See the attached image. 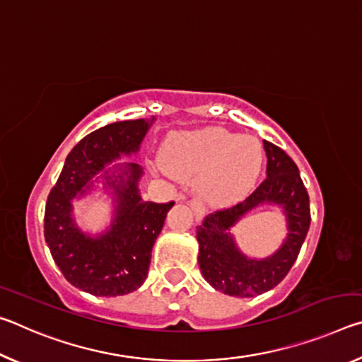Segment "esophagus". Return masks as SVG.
Returning a JSON list of instances; mask_svg holds the SVG:
<instances>
[{
	"label": "esophagus",
	"instance_id": "obj_1",
	"mask_svg": "<svg viewBox=\"0 0 362 362\" xmlns=\"http://www.w3.org/2000/svg\"><path fill=\"white\" fill-rule=\"evenodd\" d=\"M189 206H192V209H193V212H194V217H196V220H201L204 217V206H203V203H201L199 199H192L189 201Z\"/></svg>",
	"mask_w": 362,
	"mask_h": 362
}]
</instances>
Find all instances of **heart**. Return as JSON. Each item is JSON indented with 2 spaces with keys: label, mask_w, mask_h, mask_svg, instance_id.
<instances>
[{
  "label": "heart",
  "mask_w": 362,
  "mask_h": 362,
  "mask_svg": "<svg viewBox=\"0 0 362 362\" xmlns=\"http://www.w3.org/2000/svg\"><path fill=\"white\" fill-rule=\"evenodd\" d=\"M161 163L179 179L201 177L206 199L230 206L241 201L255 185L263 150L255 137L206 127L170 136L161 153Z\"/></svg>",
  "instance_id": "heart-1"
}]
</instances>
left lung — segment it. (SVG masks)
Instances as JSON below:
<instances>
[{
	"label": "left lung",
	"instance_id": "left-lung-1",
	"mask_svg": "<svg viewBox=\"0 0 362 362\" xmlns=\"http://www.w3.org/2000/svg\"><path fill=\"white\" fill-rule=\"evenodd\" d=\"M267 151V179L243 203L206 216L196 228L199 244L198 263L214 289L233 297H255L276 287L286 278L310 228V198L296 163L284 150L263 140ZM263 204L281 207L288 236L276 253L265 259L244 255L229 231L247 211Z\"/></svg>",
	"mask_w": 362,
	"mask_h": 362
}]
</instances>
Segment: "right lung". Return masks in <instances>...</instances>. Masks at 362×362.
Segmentation results:
<instances>
[{
	"label": "right lung",
	"mask_w": 362,
	"mask_h": 362,
	"mask_svg": "<svg viewBox=\"0 0 362 362\" xmlns=\"http://www.w3.org/2000/svg\"><path fill=\"white\" fill-rule=\"evenodd\" d=\"M153 121H118L79 140L47 196L45 238L52 259L70 284L95 297L126 296L145 283L151 249L174 206V201L142 199L139 164L107 168L121 156L136 155ZM97 182L112 196L114 218L105 232L93 237L77 226L71 201L92 192Z\"/></svg>",
	"instance_id": "obj_1"
}]
</instances>
